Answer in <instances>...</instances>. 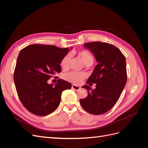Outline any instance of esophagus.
Instances as JSON below:
<instances>
[{
	"label": "esophagus",
	"instance_id": "34e87169",
	"mask_svg": "<svg viewBox=\"0 0 148 148\" xmlns=\"http://www.w3.org/2000/svg\"><path fill=\"white\" fill-rule=\"evenodd\" d=\"M71 88L73 89L74 90H75V91H78V90H79V89H80V87L78 86H77V85L73 84L72 86H71Z\"/></svg>",
	"mask_w": 148,
	"mask_h": 148
}]
</instances>
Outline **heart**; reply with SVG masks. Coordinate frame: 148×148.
<instances>
[{
    "instance_id": "heart-1",
    "label": "heart",
    "mask_w": 148,
    "mask_h": 148,
    "mask_svg": "<svg viewBox=\"0 0 148 148\" xmlns=\"http://www.w3.org/2000/svg\"><path fill=\"white\" fill-rule=\"evenodd\" d=\"M79 57L82 59L85 65H92L94 62V57L92 53L87 51L83 50L78 53ZM70 60V55H65L60 61V66L62 69H66L69 65ZM86 77V75L84 72H78V71H70L64 75V78L68 82L75 84L81 83Z\"/></svg>"
}]
</instances>
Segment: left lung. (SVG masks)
I'll use <instances>...</instances> for the list:
<instances>
[{
	"label": "left lung",
	"mask_w": 148,
	"mask_h": 148,
	"mask_svg": "<svg viewBox=\"0 0 148 148\" xmlns=\"http://www.w3.org/2000/svg\"><path fill=\"white\" fill-rule=\"evenodd\" d=\"M84 47L93 53L98 64L86 82L90 86L96 84V88L82 86L88 90V96L80 99V104L91 114H103L112 108L126 84V59L117 47L109 43L92 42Z\"/></svg>",
	"instance_id": "1"
}]
</instances>
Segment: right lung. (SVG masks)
Listing matches in <instances>:
<instances>
[{"mask_svg": "<svg viewBox=\"0 0 148 148\" xmlns=\"http://www.w3.org/2000/svg\"><path fill=\"white\" fill-rule=\"evenodd\" d=\"M69 52L51 45L32 44L23 48L17 58L13 79L22 104L31 113L45 116L60 102L62 92L71 84L59 79L55 85L47 81L62 71L60 61Z\"/></svg>", "mask_w": 148, "mask_h": 148, "instance_id": "1", "label": "right lung"}]
</instances>
